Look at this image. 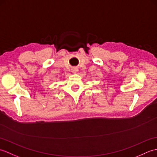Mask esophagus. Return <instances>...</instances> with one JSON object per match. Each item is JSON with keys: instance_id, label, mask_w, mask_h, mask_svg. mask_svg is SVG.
I'll return each mask as SVG.
<instances>
[{"instance_id": "esophagus-1", "label": "esophagus", "mask_w": 157, "mask_h": 157, "mask_svg": "<svg viewBox=\"0 0 157 157\" xmlns=\"http://www.w3.org/2000/svg\"><path fill=\"white\" fill-rule=\"evenodd\" d=\"M78 69L77 68V67H73V68L72 69V72H73V73H78Z\"/></svg>"}]
</instances>
